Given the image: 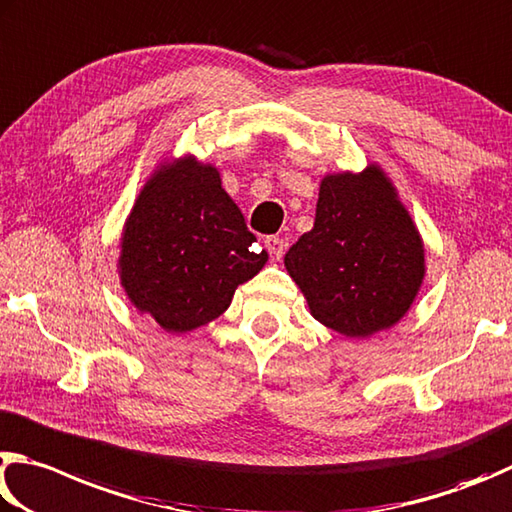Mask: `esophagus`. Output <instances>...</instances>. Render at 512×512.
Masks as SVG:
<instances>
[{
    "label": "esophagus",
    "instance_id": "obj_1",
    "mask_svg": "<svg viewBox=\"0 0 512 512\" xmlns=\"http://www.w3.org/2000/svg\"><path fill=\"white\" fill-rule=\"evenodd\" d=\"M265 249L270 251L272 261H279V258L283 256V251H285V240L279 238V236H267L265 238Z\"/></svg>",
    "mask_w": 512,
    "mask_h": 512
}]
</instances>
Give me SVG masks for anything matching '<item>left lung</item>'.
Listing matches in <instances>:
<instances>
[{
	"mask_svg": "<svg viewBox=\"0 0 512 512\" xmlns=\"http://www.w3.org/2000/svg\"><path fill=\"white\" fill-rule=\"evenodd\" d=\"M312 317L346 337H369L405 317L425 276V249L396 188L378 166L326 175L315 227L285 254Z\"/></svg>",
	"mask_w": 512,
	"mask_h": 512,
	"instance_id": "left-lung-1",
	"label": "left lung"
}]
</instances>
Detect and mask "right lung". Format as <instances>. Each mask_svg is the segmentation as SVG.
I'll return each instance as SVG.
<instances>
[{
  "label": "right lung",
  "mask_w": 512,
  "mask_h": 512,
  "mask_svg": "<svg viewBox=\"0 0 512 512\" xmlns=\"http://www.w3.org/2000/svg\"><path fill=\"white\" fill-rule=\"evenodd\" d=\"M220 173L193 157L161 166L143 186L121 236V285L132 306L168 333L220 317L233 292L263 270Z\"/></svg>",
  "instance_id": "obj_1"
}]
</instances>
